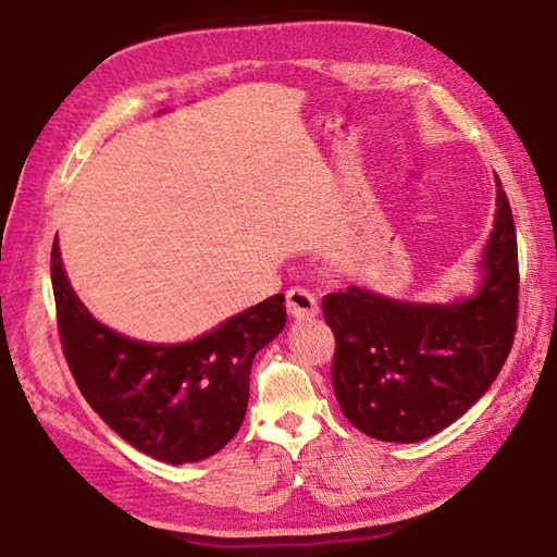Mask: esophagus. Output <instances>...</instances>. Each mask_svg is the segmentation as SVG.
I'll use <instances>...</instances> for the list:
<instances>
[{
    "mask_svg": "<svg viewBox=\"0 0 557 557\" xmlns=\"http://www.w3.org/2000/svg\"><path fill=\"white\" fill-rule=\"evenodd\" d=\"M287 311L294 318H315L318 315V299L315 294L304 287H292L287 292Z\"/></svg>",
    "mask_w": 557,
    "mask_h": 557,
    "instance_id": "obj_1",
    "label": "esophagus"
}]
</instances>
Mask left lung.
Here are the masks:
<instances>
[{
  "label": "left lung",
  "mask_w": 557,
  "mask_h": 557,
  "mask_svg": "<svg viewBox=\"0 0 557 557\" xmlns=\"http://www.w3.org/2000/svg\"><path fill=\"white\" fill-rule=\"evenodd\" d=\"M471 299L409 304L347 287L323 297L335 333L333 387L345 417L385 443H419L486 395L512 349L519 313L517 232L503 184Z\"/></svg>",
  "instance_id": "1"
}]
</instances>
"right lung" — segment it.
Here are the masks:
<instances>
[{"label": "right lung", "instance_id": "1", "mask_svg": "<svg viewBox=\"0 0 557 557\" xmlns=\"http://www.w3.org/2000/svg\"><path fill=\"white\" fill-rule=\"evenodd\" d=\"M59 339L71 375L92 411L140 453L186 465L227 445L248 405L256 354L287 321L275 294L184 345L128 339L98 323L71 289L52 246Z\"/></svg>", "mask_w": 557, "mask_h": 557}]
</instances>
